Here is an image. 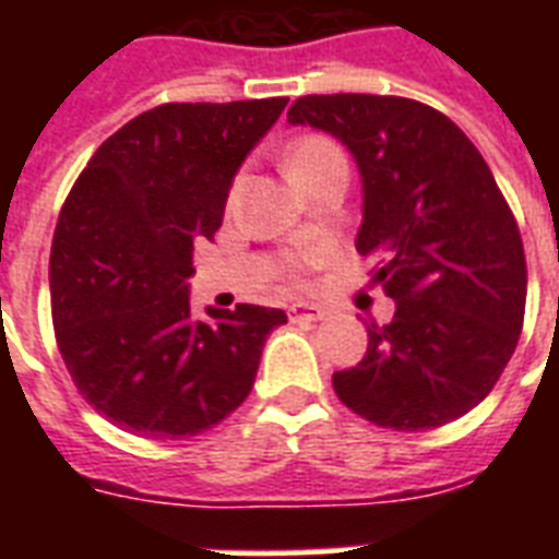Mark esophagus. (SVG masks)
<instances>
[{"label":"esophagus","mask_w":559,"mask_h":559,"mask_svg":"<svg viewBox=\"0 0 559 559\" xmlns=\"http://www.w3.org/2000/svg\"><path fill=\"white\" fill-rule=\"evenodd\" d=\"M324 307L319 305H293L289 307V319L293 322H322L324 319Z\"/></svg>","instance_id":"34e87169"}]
</instances>
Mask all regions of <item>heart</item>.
I'll return each instance as SVG.
<instances>
[{
    "label": "heart",
    "mask_w": 559,
    "mask_h": 559,
    "mask_svg": "<svg viewBox=\"0 0 559 559\" xmlns=\"http://www.w3.org/2000/svg\"><path fill=\"white\" fill-rule=\"evenodd\" d=\"M333 156H342V151L331 139H324V135H307V139H298L287 153V170L289 177L298 174V170L310 168L316 162H324V159H333ZM310 261V258H305Z\"/></svg>",
    "instance_id": "b5f03b06"
}]
</instances>
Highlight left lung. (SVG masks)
<instances>
[{"mask_svg":"<svg viewBox=\"0 0 559 559\" xmlns=\"http://www.w3.org/2000/svg\"><path fill=\"white\" fill-rule=\"evenodd\" d=\"M340 139L362 177L357 252L394 298L368 350L333 373L350 412L435 429L490 394L520 342L528 270L508 202L476 144L438 109L394 95H307L287 112Z\"/></svg>","mask_w":559,"mask_h":559,"instance_id":"left-lung-1","label":"left lung"}]
</instances>
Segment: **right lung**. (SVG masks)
Masks as SVG:
<instances>
[{
    "mask_svg": "<svg viewBox=\"0 0 559 559\" xmlns=\"http://www.w3.org/2000/svg\"><path fill=\"white\" fill-rule=\"evenodd\" d=\"M287 98L162 104L100 144L57 219L51 319L74 385L144 438H191L254 385L284 310L191 313L193 243L214 240L228 188Z\"/></svg>",
    "mask_w": 559,
    "mask_h": 559,
    "instance_id": "obj_1",
    "label": "right lung"
}]
</instances>
